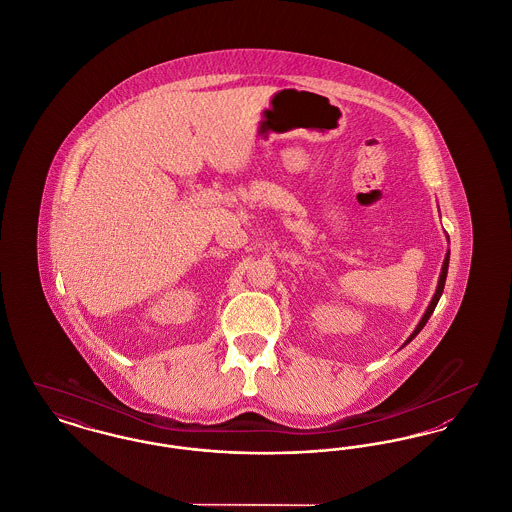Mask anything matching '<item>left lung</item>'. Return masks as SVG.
<instances>
[{
  "label": "left lung",
  "mask_w": 512,
  "mask_h": 512,
  "mask_svg": "<svg viewBox=\"0 0 512 512\" xmlns=\"http://www.w3.org/2000/svg\"><path fill=\"white\" fill-rule=\"evenodd\" d=\"M445 238H447V242H449V236L445 234ZM447 268H449V249H447V253H445V259H443V265H441V272H439V280H438V288H436V293H434V297H432V301H430V305L426 307V311H424V315L422 318L418 320V324H416V328L413 330V334L405 340V343L401 345V347H405L407 343H411V341L418 336V332L426 326V322H428V318L432 317V313H434V309H436V305H438L439 297H441V293H443V288H445V278H447Z\"/></svg>",
  "instance_id": "obj_1"
}]
</instances>
